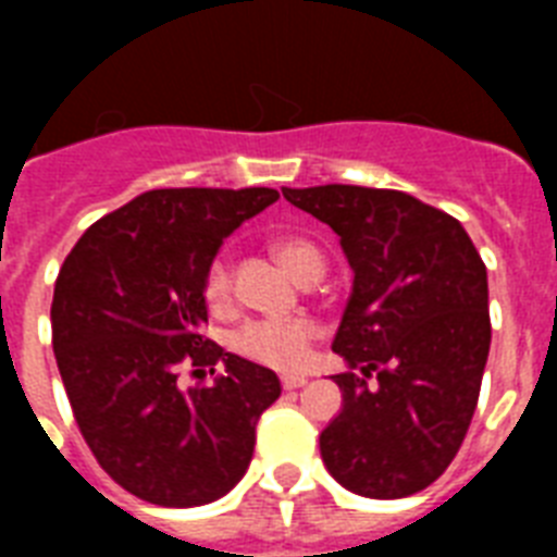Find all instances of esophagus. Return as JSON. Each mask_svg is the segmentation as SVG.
I'll list each match as a JSON object with an SVG mask.
<instances>
[{
	"label": "esophagus",
	"instance_id": "34e87169",
	"mask_svg": "<svg viewBox=\"0 0 557 557\" xmlns=\"http://www.w3.org/2000/svg\"><path fill=\"white\" fill-rule=\"evenodd\" d=\"M306 375H283V389H297L306 384Z\"/></svg>",
	"mask_w": 557,
	"mask_h": 557
}]
</instances>
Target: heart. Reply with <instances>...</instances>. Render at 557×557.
<instances>
[{"label":"heart","instance_id":"obj_1","mask_svg":"<svg viewBox=\"0 0 557 557\" xmlns=\"http://www.w3.org/2000/svg\"><path fill=\"white\" fill-rule=\"evenodd\" d=\"M271 251L304 283L318 280L323 274L321 251L300 236H280L271 243ZM201 295L213 312H225L231 306V300H234V271H231L227 253L213 257V262L205 271ZM314 335H318V326L309 318H286V321L265 318V321H248L245 326H239L231 338V347L248 361H257V364L271 367V370H297L309 358Z\"/></svg>","mask_w":557,"mask_h":557}]
</instances>
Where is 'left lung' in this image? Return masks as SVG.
I'll return each instance as SVG.
<instances>
[{"label": "left lung", "mask_w": 557, "mask_h": 557, "mask_svg": "<svg viewBox=\"0 0 557 557\" xmlns=\"http://www.w3.org/2000/svg\"><path fill=\"white\" fill-rule=\"evenodd\" d=\"M295 208L341 236L356 271L332 349L341 410L321 457L344 488L396 500L428 488L457 457L492 347L488 280L471 236L445 210L401 190L323 185Z\"/></svg>", "instance_id": "1"}]
</instances>
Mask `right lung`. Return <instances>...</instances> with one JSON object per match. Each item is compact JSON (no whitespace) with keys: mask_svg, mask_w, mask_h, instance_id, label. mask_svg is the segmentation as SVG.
<instances>
[{"mask_svg":"<svg viewBox=\"0 0 557 557\" xmlns=\"http://www.w3.org/2000/svg\"><path fill=\"white\" fill-rule=\"evenodd\" d=\"M280 193L168 187L98 219L57 274L51 344L74 422L100 468L170 509L219 500L253 457L277 375L201 335L219 245ZM226 370L215 372V364ZM213 385L182 391V371Z\"/></svg>","mask_w":557,"mask_h":557,"instance_id":"obj_1","label":"right lung"}]
</instances>
